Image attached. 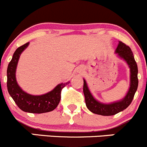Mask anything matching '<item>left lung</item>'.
I'll return each instance as SVG.
<instances>
[{
  "label": "left lung",
  "instance_id": "1",
  "mask_svg": "<svg viewBox=\"0 0 147 147\" xmlns=\"http://www.w3.org/2000/svg\"><path fill=\"white\" fill-rule=\"evenodd\" d=\"M115 52L118 53V55L120 58L124 59L127 62L130 68V87L125 97L122 101L111 103V104H104V103L97 101L94 98L88 89L86 81L84 80L83 92H84V98H85L86 106L91 112L95 114L109 116V115H115L120 111L126 109L132 103L134 96L138 87V78H137L138 68H137V63L133 56V53L129 46H127L122 41H120Z\"/></svg>",
  "mask_w": 147,
  "mask_h": 147
}]
</instances>
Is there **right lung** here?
Listing matches in <instances>:
<instances>
[{
    "instance_id": "1",
    "label": "right lung",
    "mask_w": 147,
    "mask_h": 147,
    "mask_svg": "<svg viewBox=\"0 0 147 147\" xmlns=\"http://www.w3.org/2000/svg\"><path fill=\"white\" fill-rule=\"evenodd\" d=\"M28 45L29 42H27L18 48L9 63L7 69V91L17 106L24 112L32 113L50 112L58 106L61 101L62 89L69 82L58 84L51 92L41 96L30 95L22 90L17 83L15 71L20 55Z\"/></svg>"
}]
</instances>
